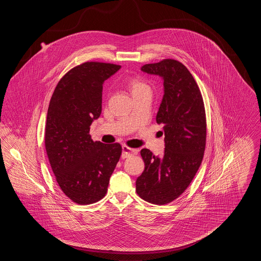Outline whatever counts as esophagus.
Segmentation results:
<instances>
[{
  "mask_svg": "<svg viewBox=\"0 0 261 261\" xmlns=\"http://www.w3.org/2000/svg\"><path fill=\"white\" fill-rule=\"evenodd\" d=\"M138 151H139V149H131V148L127 147V146H123L122 147V155L121 156H122V159H127V158H130L132 155H136Z\"/></svg>",
  "mask_w": 261,
  "mask_h": 261,
  "instance_id": "34e87169",
  "label": "esophagus"
}]
</instances>
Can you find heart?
<instances>
[{
	"label": "heart",
	"mask_w": 261,
	"mask_h": 261,
	"mask_svg": "<svg viewBox=\"0 0 261 261\" xmlns=\"http://www.w3.org/2000/svg\"><path fill=\"white\" fill-rule=\"evenodd\" d=\"M129 88H130V90L133 94V93H136V92H139V91L144 90V89H149V86L145 82H143L142 80L133 78L129 81Z\"/></svg>",
	"instance_id": "heart-1"
}]
</instances>
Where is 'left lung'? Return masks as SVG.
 I'll use <instances>...</instances> for the list:
<instances>
[{
  "label": "left lung",
  "instance_id": "left-lung-1",
  "mask_svg": "<svg viewBox=\"0 0 261 261\" xmlns=\"http://www.w3.org/2000/svg\"><path fill=\"white\" fill-rule=\"evenodd\" d=\"M141 70L163 80L156 122L163 124L165 149L162 156L141 150L145 170L137 178V194L150 203L166 204L184 193L199 170L206 140L204 105L197 82L183 63L167 59L145 64Z\"/></svg>",
  "mask_w": 261,
  "mask_h": 261
}]
</instances>
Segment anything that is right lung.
<instances>
[{
  "mask_svg": "<svg viewBox=\"0 0 261 261\" xmlns=\"http://www.w3.org/2000/svg\"><path fill=\"white\" fill-rule=\"evenodd\" d=\"M120 65L88 62L62 77L50 100L45 147L62 192L78 204L102 199L120 159V144L91 139L90 126L101 112L103 82Z\"/></svg>",
  "mask_w": 261,
  "mask_h": 261,
  "instance_id": "obj_1",
  "label": "right lung"
}]
</instances>
